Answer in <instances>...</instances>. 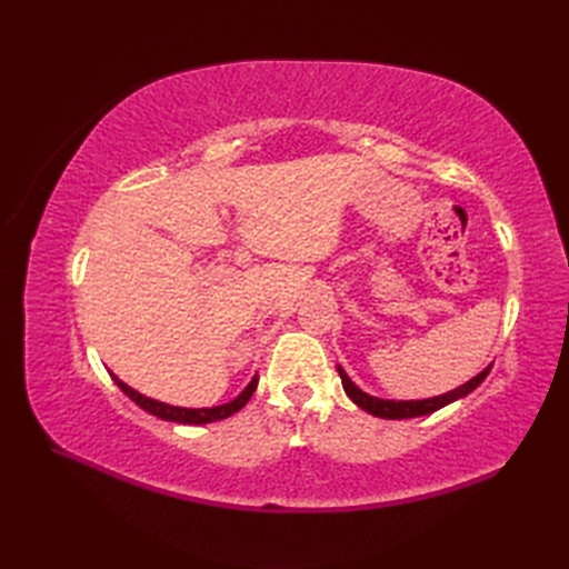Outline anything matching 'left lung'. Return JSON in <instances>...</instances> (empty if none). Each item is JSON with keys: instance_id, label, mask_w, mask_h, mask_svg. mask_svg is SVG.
<instances>
[{"instance_id": "left-lung-1", "label": "left lung", "mask_w": 569, "mask_h": 569, "mask_svg": "<svg viewBox=\"0 0 569 569\" xmlns=\"http://www.w3.org/2000/svg\"><path fill=\"white\" fill-rule=\"evenodd\" d=\"M491 368L481 370L477 377H472L470 382H465L462 387L449 391V393H441L435 396V399H425V401H385V399H375V396L360 391L351 380L349 375L339 368V377H341V385L343 391L349 393V399L360 406L363 410L372 412L377 418H389V420H403V418H420V416H429V412H435L443 406H449L456 399H462L465 393H470L472 389H477L481 382H485V377L489 375Z\"/></svg>"}]
</instances>
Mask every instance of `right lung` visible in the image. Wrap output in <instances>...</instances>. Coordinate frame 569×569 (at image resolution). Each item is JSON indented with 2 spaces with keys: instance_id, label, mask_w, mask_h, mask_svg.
Here are the masks:
<instances>
[{
  "instance_id": "obj_1",
  "label": "right lung",
  "mask_w": 569,
  "mask_h": 569,
  "mask_svg": "<svg viewBox=\"0 0 569 569\" xmlns=\"http://www.w3.org/2000/svg\"><path fill=\"white\" fill-rule=\"evenodd\" d=\"M113 382L120 387V391H123L126 396H130V399L140 406L142 410L151 412V416H157L161 420H170V422H182V425H206V422H216V420H222V418H230L234 416V412L239 408H244L247 401L253 396L256 387H258V380L253 377V380L249 382V387L237 396L234 401L226 403V406H216V408H178V406H168V403H161V401H153V399H147V396H142L140 391L130 389L126 382H120L116 375Z\"/></svg>"
}]
</instances>
